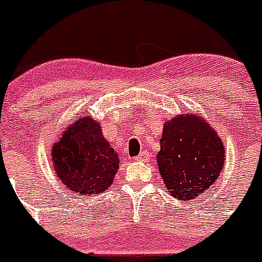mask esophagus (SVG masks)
Here are the masks:
<instances>
[{"instance_id":"1","label":"esophagus","mask_w":262,"mask_h":262,"mask_svg":"<svg viewBox=\"0 0 262 262\" xmlns=\"http://www.w3.org/2000/svg\"><path fill=\"white\" fill-rule=\"evenodd\" d=\"M148 158H150V154H148L147 151H142V152L137 156L136 160L137 161H146V160H148Z\"/></svg>"}]
</instances>
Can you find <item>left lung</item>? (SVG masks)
I'll list each match as a JSON object with an SVG mask.
<instances>
[{
  "instance_id": "left-lung-1",
  "label": "left lung",
  "mask_w": 262,
  "mask_h": 262,
  "mask_svg": "<svg viewBox=\"0 0 262 262\" xmlns=\"http://www.w3.org/2000/svg\"><path fill=\"white\" fill-rule=\"evenodd\" d=\"M225 159L222 139L200 116L183 112L164 123L156 160L165 187L176 199L199 198L219 180Z\"/></svg>"
}]
</instances>
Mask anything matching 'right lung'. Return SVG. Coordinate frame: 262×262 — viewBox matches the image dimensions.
<instances>
[{"instance_id":"obj_1","label":"right lung","mask_w":262,"mask_h":262,"mask_svg":"<svg viewBox=\"0 0 262 262\" xmlns=\"http://www.w3.org/2000/svg\"><path fill=\"white\" fill-rule=\"evenodd\" d=\"M51 155L58 180L76 195L104 192L119 169L116 151L89 116H80L63 132Z\"/></svg>"}]
</instances>
